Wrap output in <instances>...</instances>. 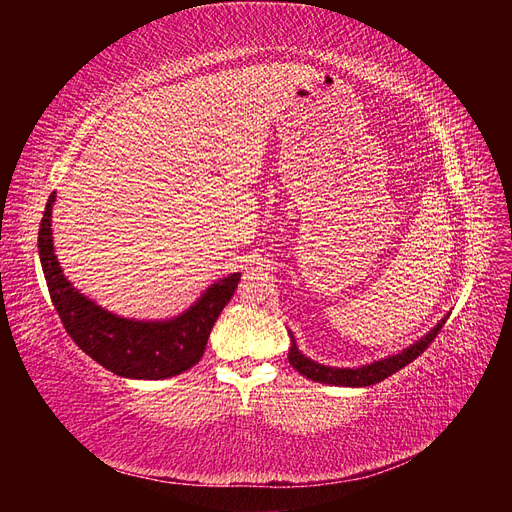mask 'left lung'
<instances>
[{
	"label": "left lung",
	"instance_id": "8db88e82",
	"mask_svg": "<svg viewBox=\"0 0 512 512\" xmlns=\"http://www.w3.org/2000/svg\"><path fill=\"white\" fill-rule=\"evenodd\" d=\"M444 322L446 320H440L436 327H433L423 339H418L416 344H412L404 352L393 354V356H389V359H382V361H376V363L365 365V367H356V369L327 367V365H320L312 359H307V356L301 354V350L297 348L294 337L290 335L292 344H290V350H288V361L294 369L299 371L301 376L314 380V382L335 384V386H369V384H376V382H382L384 378L393 376L395 371H399L401 367H406L408 363H412L418 354H423L429 348L433 339H436V335L440 333Z\"/></svg>",
	"mask_w": 512,
	"mask_h": 512
}]
</instances>
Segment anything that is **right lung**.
Segmentation results:
<instances>
[{
	"label": "right lung",
	"mask_w": 512,
	"mask_h": 512,
	"mask_svg": "<svg viewBox=\"0 0 512 512\" xmlns=\"http://www.w3.org/2000/svg\"><path fill=\"white\" fill-rule=\"evenodd\" d=\"M53 203L55 192L49 196L40 222L38 252L51 301L74 344L123 378L162 380L194 367L207 348L215 320L235 294L241 273L215 282L177 318L156 322L121 318L89 301L66 280L53 247Z\"/></svg>",
	"instance_id": "1"
}]
</instances>
